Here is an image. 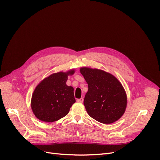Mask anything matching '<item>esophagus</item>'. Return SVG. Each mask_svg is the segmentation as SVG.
Segmentation results:
<instances>
[{"mask_svg":"<svg viewBox=\"0 0 160 160\" xmlns=\"http://www.w3.org/2000/svg\"><path fill=\"white\" fill-rule=\"evenodd\" d=\"M83 100H84V99L83 98H80V99H78L77 100V101L78 103H83Z\"/></svg>","mask_w":160,"mask_h":160,"instance_id":"1","label":"esophagus"}]
</instances>
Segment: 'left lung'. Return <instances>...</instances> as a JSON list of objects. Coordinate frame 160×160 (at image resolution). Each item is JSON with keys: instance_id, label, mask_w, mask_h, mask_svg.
<instances>
[{"instance_id": "8db88e82", "label": "left lung", "mask_w": 160, "mask_h": 160, "mask_svg": "<svg viewBox=\"0 0 160 160\" xmlns=\"http://www.w3.org/2000/svg\"><path fill=\"white\" fill-rule=\"evenodd\" d=\"M88 84L84 105L90 117L104 124L118 120L127 106V96L120 82L109 72L83 67L80 69Z\"/></svg>"}]
</instances>
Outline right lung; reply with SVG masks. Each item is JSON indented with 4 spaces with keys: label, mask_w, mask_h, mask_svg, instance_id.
<instances>
[{
    "label": "right lung",
    "mask_w": 160,
    "mask_h": 160,
    "mask_svg": "<svg viewBox=\"0 0 160 160\" xmlns=\"http://www.w3.org/2000/svg\"><path fill=\"white\" fill-rule=\"evenodd\" d=\"M74 72L71 70L52 74L37 86L32 95L31 108L38 119L53 122L68 114L75 99L73 88L66 82L68 75Z\"/></svg>",
    "instance_id": "obj_1"
}]
</instances>
